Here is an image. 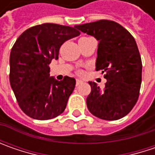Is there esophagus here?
I'll list each match as a JSON object with an SVG mask.
<instances>
[{"label":"esophagus","mask_w":155,"mask_h":155,"mask_svg":"<svg viewBox=\"0 0 155 155\" xmlns=\"http://www.w3.org/2000/svg\"><path fill=\"white\" fill-rule=\"evenodd\" d=\"M82 83H83V81L80 80V79H77V80H76V84H77V86H78V85L81 84Z\"/></svg>","instance_id":"esophagus-1"}]
</instances>
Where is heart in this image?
<instances>
[{
  "label": "heart",
  "instance_id": "b5f03b06",
  "mask_svg": "<svg viewBox=\"0 0 155 155\" xmlns=\"http://www.w3.org/2000/svg\"><path fill=\"white\" fill-rule=\"evenodd\" d=\"M78 73L79 75H82L83 74V71H78Z\"/></svg>",
  "mask_w": 155,
  "mask_h": 155
}]
</instances>
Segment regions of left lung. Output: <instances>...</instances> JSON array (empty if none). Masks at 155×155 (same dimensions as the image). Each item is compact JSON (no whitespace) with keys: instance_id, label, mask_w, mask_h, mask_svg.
Here are the masks:
<instances>
[{"instance_id":"8db88e82","label":"left lung","mask_w":155,"mask_h":155,"mask_svg":"<svg viewBox=\"0 0 155 155\" xmlns=\"http://www.w3.org/2000/svg\"><path fill=\"white\" fill-rule=\"evenodd\" d=\"M75 27L98 40L96 70L105 73L107 79L103 91L89 82L88 110L100 119H121L134 108L140 94L142 64L134 37L120 24L108 20Z\"/></svg>"}]
</instances>
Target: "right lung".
<instances>
[{"mask_svg": "<svg viewBox=\"0 0 155 155\" xmlns=\"http://www.w3.org/2000/svg\"><path fill=\"white\" fill-rule=\"evenodd\" d=\"M80 34L75 27L45 23L28 28L15 41L10 52L9 80L21 110L36 120L61 115L76 80L50 77L49 64L58 58L60 46Z\"/></svg>", "mask_w": 155, "mask_h": 155, "instance_id": "1", "label": "right lung"}]
</instances>
